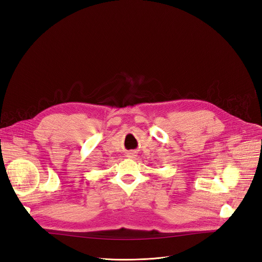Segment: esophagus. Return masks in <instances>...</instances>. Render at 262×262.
<instances>
[{"instance_id":"1","label":"esophagus","mask_w":262,"mask_h":262,"mask_svg":"<svg viewBox=\"0 0 262 262\" xmlns=\"http://www.w3.org/2000/svg\"><path fill=\"white\" fill-rule=\"evenodd\" d=\"M137 157V154H136V152H134V151H130V152H128L127 153V158H129V159H135Z\"/></svg>"}]
</instances>
